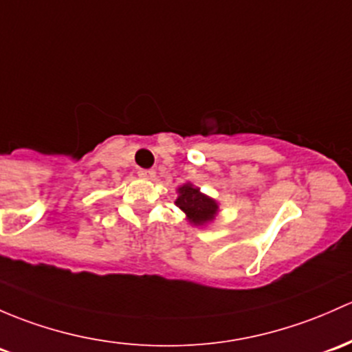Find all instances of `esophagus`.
Listing matches in <instances>:
<instances>
[{"label": "esophagus", "mask_w": 352, "mask_h": 352, "mask_svg": "<svg viewBox=\"0 0 352 352\" xmlns=\"http://www.w3.org/2000/svg\"><path fill=\"white\" fill-rule=\"evenodd\" d=\"M138 175L142 177V179H145V180H155V177H157V172H155V170H151V168H140Z\"/></svg>", "instance_id": "esophagus-1"}]
</instances>
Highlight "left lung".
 I'll list each match as a JSON object with an SVG mask.
<instances>
[{
  "instance_id": "left-lung-1",
  "label": "left lung",
  "mask_w": 352,
  "mask_h": 352,
  "mask_svg": "<svg viewBox=\"0 0 352 352\" xmlns=\"http://www.w3.org/2000/svg\"><path fill=\"white\" fill-rule=\"evenodd\" d=\"M177 192H179V197H177L175 204L186 212L188 223L194 226H206L216 219L219 206L209 195L202 194L197 187L188 182L179 187Z\"/></svg>"
}]
</instances>
